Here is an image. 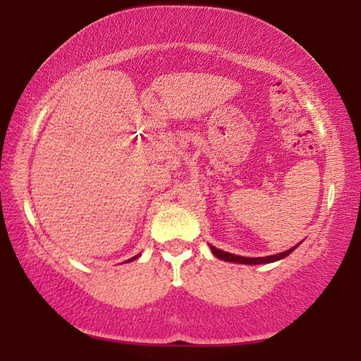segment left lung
Here are the masks:
<instances>
[{"mask_svg": "<svg viewBox=\"0 0 361 361\" xmlns=\"http://www.w3.org/2000/svg\"><path fill=\"white\" fill-rule=\"evenodd\" d=\"M299 245V243H298ZM298 245H295L290 250H286L283 253H277V255H271V256H264V258H245V256H239V255H232L228 252H223V250H219L216 247L210 245L212 253L216 256V258L223 259V261H229V262H239V264H267V262H274V261H279V259H283L288 256L291 252H295L298 248Z\"/></svg>", "mask_w": 361, "mask_h": 361, "instance_id": "left-lung-1", "label": "left lung"}]
</instances>
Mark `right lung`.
<instances>
[{"mask_svg":"<svg viewBox=\"0 0 361 361\" xmlns=\"http://www.w3.org/2000/svg\"><path fill=\"white\" fill-rule=\"evenodd\" d=\"M137 258H138V255H137V256H133V258H130L129 261H133V259H137Z\"/></svg>","mask_w":361,"mask_h":361,"instance_id":"1","label":"right lung"}]
</instances>
